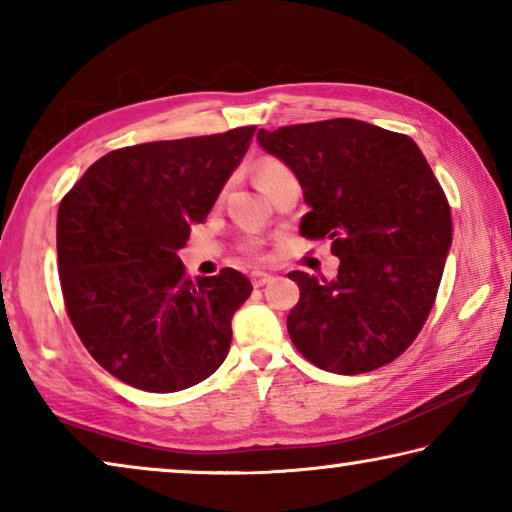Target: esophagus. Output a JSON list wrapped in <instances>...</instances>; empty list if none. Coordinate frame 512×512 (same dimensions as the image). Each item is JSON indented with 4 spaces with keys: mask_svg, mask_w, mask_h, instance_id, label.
<instances>
[{
    "mask_svg": "<svg viewBox=\"0 0 512 512\" xmlns=\"http://www.w3.org/2000/svg\"><path fill=\"white\" fill-rule=\"evenodd\" d=\"M273 280L271 273H264V271H255L253 275H250V282H253V287H264V284H268Z\"/></svg>",
    "mask_w": 512,
    "mask_h": 512,
    "instance_id": "1",
    "label": "esophagus"
}]
</instances>
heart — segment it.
Listing matches in <instances>:
<instances>
[{
    "mask_svg": "<svg viewBox=\"0 0 512 512\" xmlns=\"http://www.w3.org/2000/svg\"><path fill=\"white\" fill-rule=\"evenodd\" d=\"M255 173H257V185L264 194L277 183V180L293 176V171L287 167V164H284L282 160H275V158L259 160L257 167H255ZM248 250H250V253H257V246H248Z\"/></svg>",
    "mask_w": 512,
    "mask_h": 512,
    "instance_id": "1",
    "label": "heart"
}]
</instances>
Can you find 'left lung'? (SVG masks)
Wrapping results in <instances>:
<instances>
[{
    "label": "left lung",
    "mask_w": 512,
    "mask_h": 512,
    "mask_svg": "<svg viewBox=\"0 0 512 512\" xmlns=\"http://www.w3.org/2000/svg\"><path fill=\"white\" fill-rule=\"evenodd\" d=\"M293 171L309 212L300 235L329 239L334 280L293 271L287 318L302 357L336 375L377 370L409 348L436 300L452 248L443 187L411 137L359 119L259 128Z\"/></svg>",
    "instance_id": "8db88e82"
}]
</instances>
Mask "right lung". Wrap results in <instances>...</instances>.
I'll list each match as a JSON object with an SVG mask.
<instances>
[{"instance_id":"add662e5","label":"right lung","mask_w":512,"mask_h":512,"mask_svg":"<svg viewBox=\"0 0 512 512\" xmlns=\"http://www.w3.org/2000/svg\"><path fill=\"white\" fill-rule=\"evenodd\" d=\"M255 126L124 146L99 158L58 207L60 287L76 334L128 386L176 393L228 357L232 316L253 284L235 268L185 275L178 250L203 223Z\"/></svg>"}]
</instances>
